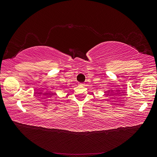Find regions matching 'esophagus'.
<instances>
[{"label":"esophagus","mask_w":157,"mask_h":157,"mask_svg":"<svg viewBox=\"0 0 157 157\" xmlns=\"http://www.w3.org/2000/svg\"><path fill=\"white\" fill-rule=\"evenodd\" d=\"M78 84L80 85V86H84V84H83V83H79Z\"/></svg>","instance_id":"34e87169"}]
</instances>
